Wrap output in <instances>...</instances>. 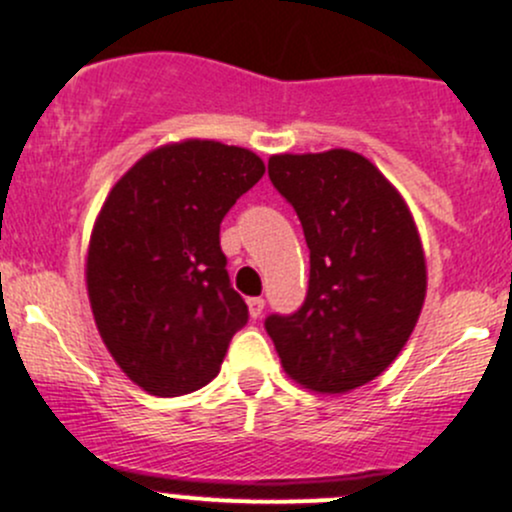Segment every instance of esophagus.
Instances as JSON below:
<instances>
[{
	"mask_svg": "<svg viewBox=\"0 0 512 512\" xmlns=\"http://www.w3.org/2000/svg\"><path fill=\"white\" fill-rule=\"evenodd\" d=\"M247 309H250V317L252 319L262 317V312H265V299H262V297L247 299Z\"/></svg>",
	"mask_w": 512,
	"mask_h": 512,
	"instance_id": "esophagus-1",
	"label": "esophagus"
}]
</instances>
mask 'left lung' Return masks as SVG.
<instances>
[{
	"mask_svg": "<svg viewBox=\"0 0 512 512\" xmlns=\"http://www.w3.org/2000/svg\"><path fill=\"white\" fill-rule=\"evenodd\" d=\"M270 180L297 213L309 247V287L267 334L297 384L344 394L399 356L426 297L418 230L394 185L344 148L272 156Z\"/></svg>",
	"mask_w": 512,
	"mask_h": 512,
	"instance_id": "left-lung-1",
	"label": "left lung"
}]
</instances>
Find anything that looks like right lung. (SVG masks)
<instances>
[{
	"label": "right lung",
	"mask_w": 512,
	"mask_h": 512,
	"mask_svg": "<svg viewBox=\"0 0 512 512\" xmlns=\"http://www.w3.org/2000/svg\"><path fill=\"white\" fill-rule=\"evenodd\" d=\"M262 173L247 148L183 141L143 156L108 193L86 287L103 344L148 394L180 396L213 381L247 324L220 223Z\"/></svg>",
	"instance_id": "1"
}]
</instances>
